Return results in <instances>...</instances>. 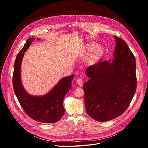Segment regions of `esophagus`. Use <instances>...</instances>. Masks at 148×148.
Segmentation results:
<instances>
[{"label": "esophagus", "instance_id": "obj_1", "mask_svg": "<svg viewBox=\"0 0 148 148\" xmlns=\"http://www.w3.org/2000/svg\"><path fill=\"white\" fill-rule=\"evenodd\" d=\"M77 84H78L79 86H82V84H83V81H82V79H81V78H78L77 79Z\"/></svg>", "mask_w": 148, "mask_h": 148}]
</instances>
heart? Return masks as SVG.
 <instances>
[{"mask_svg": "<svg viewBox=\"0 0 148 148\" xmlns=\"http://www.w3.org/2000/svg\"><path fill=\"white\" fill-rule=\"evenodd\" d=\"M98 46V44H97L96 43H94V42H91V43H88L87 45V49L89 51H92L95 50L96 48H97V49L96 48V49L95 50V52L91 59V61H94L100 58L104 54V52H105L104 49L101 46H99L97 48V47Z\"/></svg>", "mask_w": 148, "mask_h": 148, "instance_id": "obj_1", "label": "heart"}]
</instances>
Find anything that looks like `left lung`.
<instances>
[{
    "label": "left lung",
    "mask_w": 148,
    "mask_h": 148,
    "mask_svg": "<svg viewBox=\"0 0 148 148\" xmlns=\"http://www.w3.org/2000/svg\"><path fill=\"white\" fill-rule=\"evenodd\" d=\"M114 58L87 68L90 79L84 84V101L89 116L99 122L113 119L130 105L136 89V60L126 42L114 36Z\"/></svg>",
    "instance_id": "left-lung-1"
}]
</instances>
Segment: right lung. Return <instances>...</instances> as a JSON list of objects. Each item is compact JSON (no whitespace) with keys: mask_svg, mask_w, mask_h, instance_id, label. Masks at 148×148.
Masks as SVG:
<instances>
[{"mask_svg":"<svg viewBox=\"0 0 148 148\" xmlns=\"http://www.w3.org/2000/svg\"><path fill=\"white\" fill-rule=\"evenodd\" d=\"M34 40L33 37L28 38L17 55L13 75L14 91L22 108L32 119L42 123H55L64 114L63 99L71 88L74 74L62 78L49 92L43 96H33L27 92L21 81V64L25 53Z\"/></svg>","mask_w":148,"mask_h":148,"instance_id":"1","label":"right lung"}]
</instances>
